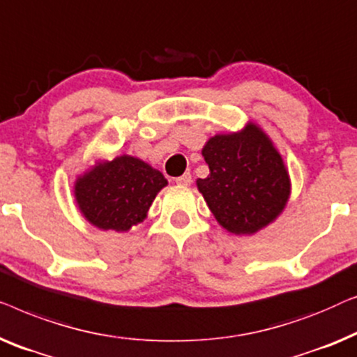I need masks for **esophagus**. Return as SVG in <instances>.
I'll return each mask as SVG.
<instances>
[{
    "label": "esophagus",
    "instance_id": "obj_1",
    "mask_svg": "<svg viewBox=\"0 0 357 357\" xmlns=\"http://www.w3.org/2000/svg\"><path fill=\"white\" fill-rule=\"evenodd\" d=\"M174 181H176V184H179V185H189L190 183H192V176H190V173H184L183 176H179Z\"/></svg>",
    "mask_w": 357,
    "mask_h": 357
}]
</instances>
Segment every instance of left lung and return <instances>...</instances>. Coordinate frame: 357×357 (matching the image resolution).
<instances>
[{"instance_id": "obj_1", "label": "left lung", "mask_w": 357, "mask_h": 357, "mask_svg": "<svg viewBox=\"0 0 357 357\" xmlns=\"http://www.w3.org/2000/svg\"><path fill=\"white\" fill-rule=\"evenodd\" d=\"M210 174L197 179L208 208L233 234H254L277 220L289 199L283 158L257 124L217 134L204 145Z\"/></svg>"}]
</instances>
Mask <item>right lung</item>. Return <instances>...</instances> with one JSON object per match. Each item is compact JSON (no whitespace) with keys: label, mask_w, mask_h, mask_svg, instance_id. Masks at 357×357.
<instances>
[{"label":"right lung","mask_w":357,"mask_h":357,"mask_svg":"<svg viewBox=\"0 0 357 357\" xmlns=\"http://www.w3.org/2000/svg\"><path fill=\"white\" fill-rule=\"evenodd\" d=\"M168 181L140 158L121 155L97 162L76 179L74 195L89 223L123 233L144 222L150 205Z\"/></svg>","instance_id":"1"}]
</instances>
